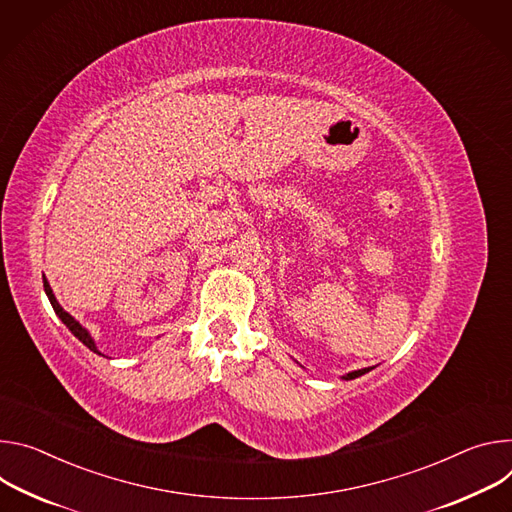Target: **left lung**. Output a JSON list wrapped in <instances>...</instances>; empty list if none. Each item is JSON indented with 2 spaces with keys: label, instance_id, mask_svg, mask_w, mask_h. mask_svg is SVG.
Here are the masks:
<instances>
[{
  "label": "left lung",
  "instance_id": "left-lung-1",
  "mask_svg": "<svg viewBox=\"0 0 512 512\" xmlns=\"http://www.w3.org/2000/svg\"><path fill=\"white\" fill-rule=\"evenodd\" d=\"M372 368H362V370H354V372H348V374H344L342 376V380H354V378H358V376H362V374H366V372H370Z\"/></svg>",
  "mask_w": 512,
  "mask_h": 512
}]
</instances>
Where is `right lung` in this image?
I'll use <instances>...</instances> for the list:
<instances>
[{
	"label": "right lung",
	"mask_w": 512,
	"mask_h": 512,
	"mask_svg": "<svg viewBox=\"0 0 512 512\" xmlns=\"http://www.w3.org/2000/svg\"><path fill=\"white\" fill-rule=\"evenodd\" d=\"M44 291H46V297H48V301H50V305H52V309H54V313L59 315V319L69 327V331L79 339V342L83 344V346H87L93 354H99V356H103L99 350H97V344H95V339H93V335L89 333V329H85L71 313H67L63 307H61V303L56 301V297H54V293H52V289H50V285H48V280H46V276H44Z\"/></svg>",
	"instance_id": "add662e5"
}]
</instances>
